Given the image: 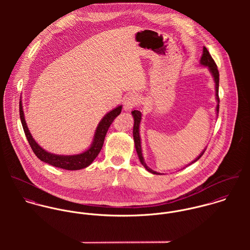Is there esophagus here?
<instances>
[{"label": "esophagus", "instance_id": "obj_1", "mask_svg": "<svg viewBox=\"0 0 250 250\" xmlns=\"http://www.w3.org/2000/svg\"><path fill=\"white\" fill-rule=\"evenodd\" d=\"M140 96L138 94H130L124 101V108L131 109L140 104Z\"/></svg>", "mask_w": 250, "mask_h": 250}]
</instances>
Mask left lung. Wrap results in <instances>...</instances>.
Returning <instances> with one entry per match:
<instances>
[{"instance_id": "obj_1", "label": "left lung", "mask_w": 250, "mask_h": 250, "mask_svg": "<svg viewBox=\"0 0 250 250\" xmlns=\"http://www.w3.org/2000/svg\"><path fill=\"white\" fill-rule=\"evenodd\" d=\"M200 64L201 65H204V66H207L209 68V71L211 72L213 78H214V83H215V98H216V102H217V105H216V113H218V109H219V97H218V83H219V73L217 70V66L214 62L213 58L211 57L209 51L207 50L206 47H203V54H202V57L200 59ZM132 115L134 117V129H133V136H134V142H135V146H136V150H137V153H138V156H139V159L142 163L143 167H145V169L153 174H161L157 171H154L152 170L150 167H147V165L145 164L144 162V159H143V152H142V143H141V136H140V124H141V121H142V112L140 110H133L132 111ZM206 149H204L200 155L194 160L192 161L190 164H188V166L195 163L196 161H198L201 156L204 154Z\"/></svg>"}]
</instances>
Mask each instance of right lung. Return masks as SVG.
<instances>
[{"label":"right lung","mask_w":250,"mask_h":250,"mask_svg":"<svg viewBox=\"0 0 250 250\" xmlns=\"http://www.w3.org/2000/svg\"><path fill=\"white\" fill-rule=\"evenodd\" d=\"M19 109H20V119L22 122V126H23L25 135L27 137V140L30 143L34 153L36 154V157L40 161H42L46 164H49L53 167H56L63 168L66 170H79V169L87 167L89 165H91V163L98 156V154L100 153V151L103 147L107 130H108L110 124L112 123V121L114 120V118L120 114L122 106H118V107L113 108L112 110L108 111L107 114L102 118V120L99 122V124L95 130L92 143L87 150H85L84 152H83L81 154L66 155V156L50 153V152L44 150L41 146H39L38 143L34 140L33 136L31 135V133L29 131V128L27 126L25 116H24L22 101H20V103H19Z\"/></svg>","instance_id":"1"}]
</instances>
